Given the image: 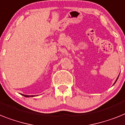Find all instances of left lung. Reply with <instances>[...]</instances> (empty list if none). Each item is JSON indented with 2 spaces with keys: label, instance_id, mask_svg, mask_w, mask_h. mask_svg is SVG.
I'll return each instance as SVG.
<instances>
[{
  "label": "left lung",
  "instance_id": "obj_1",
  "mask_svg": "<svg viewBox=\"0 0 125 125\" xmlns=\"http://www.w3.org/2000/svg\"><path fill=\"white\" fill-rule=\"evenodd\" d=\"M118 77H117V79H116V82H114V83H116V81H117V79H118Z\"/></svg>",
  "mask_w": 125,
  "mask_h": 125
}]
</instances>
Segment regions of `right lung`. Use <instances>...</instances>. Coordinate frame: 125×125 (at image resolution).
<instances>
[{
  "instance_id": "1",
  "label": "right lung",
  "mask_w": 125,
  "mask_h": 125,
  "mask_svg": "<svg viewBox=\"0 0 125 125\" xmlns=\"http://www.w3.org/2000/svg\"><path fill=\"white\" fill-rule=\"evenodd\" d=\"M21 95H23V96H25V97H33V96H34V95H25V94H21Z\"/></svg>"
}]
</instances>
